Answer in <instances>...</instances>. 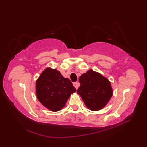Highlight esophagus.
Segmentation results:
<instances>
[{
    "instance_id": "34e87169",
    "label": "esophagus",
    "mask_w": 147,
    "mask_h": 147,
    "mask_svg": "<svg viewBox=\"0 0 147 147\" xmlns=\"http://www.w3.org/2000/svg\"><path fill=\"white\" fill-rule=\"evenodd\" d=\"M73 85H74V87H75V88L77 90L78 88V87L80 86V83H78V82H74L73 83Z\"/></svg>"
}]
</instances>
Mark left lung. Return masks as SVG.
Wrapping results in <instances>:
<instances>
[{
  "label": "left lung",
  "instance_id": "obj_1",
  "mask_svg": "<svg viewBox=\"0 0 147 147\" xmlns=\"http://www.w3.org/2000/svg\"><path fill=\"white\" fill-rule=\"evenodd\" d=\"M79 82L81 85L77 90L78 94L91 111H96L104 108L113 94L110 81L92 69L81 75Z\"/></svg>",
  "mask_w": 147,
  "mask_h": 147
}]
</instances>
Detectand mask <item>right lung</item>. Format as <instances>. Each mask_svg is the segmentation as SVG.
<instances>
[{
	"mask_svg": "<svg viewBox=\"0 0 147 147\" xmlns=\"http://www.w3.org/2000/svg\"><path fill=\"white\" fill-rule=\"evenodd\" d=\"M36 95L49 110L57 112L63 108L71 95L76 92L69 79L55 69L47 67L36 82Z\"/></svg>",
	"mask_w": 147,
	"mask_h": 147,
	"instance_id": "right-lung-1",
	"label": "right lung"
}]
</instances>
